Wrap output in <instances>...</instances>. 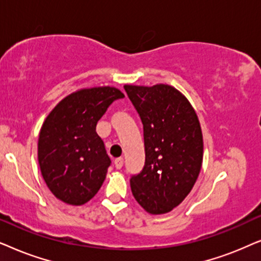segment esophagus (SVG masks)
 Instances as JSON below:
<instances>
[{
    "mask_svg": "<svg viewBox=\"0 0 261 261\" xmlns=\"http://www.w3.org/2000/svg\"><path fill=\"white\" fill-rule=\"evenodd\" d=\"M124 165V160L121 158H118L114 160V167H116L117 169H121V167Z\"/></svg>",
    "mask_w": 261,
    "mask_h": 261,
    "instance_id": "34e87169",
    "label": "esophagus"
}]
</instances>
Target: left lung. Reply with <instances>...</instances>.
<instances>
[{"instance_id":"left-lung-1","label":"left lung","mask_w":261,"mask_h":261,"mask_svg":"<svg viewBox=\"0 0 261 261\" xmlns=\"http://www.w3.org/2000/svg\"><path fill=\"white\" fill-rule=\"evenodd\" d=\"M143 124L145 162L131 176L135 199L152 215L178 206L191 192L203 162V135L193 107L168 85L124 86Z\"/></svg>"}]
</instances>
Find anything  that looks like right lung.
<instances>
[{"label":"right lung","mask_w":261,"mask_h":261,"mask_svg":"<svg viewBox=\"0 0 261 261\" xmlns=\"http://www.w3.org/2000/svg\"><path fill=\"white\" fill-rule=\"evenodd\" d=\"M124 94L113 87L81 89L62 100L45 119L38 141V161L55 197L82 205L106 178L111 160L95 127L111 103Z\"/></svg>","instance_id":"right-lung-1"}]
</instances>
